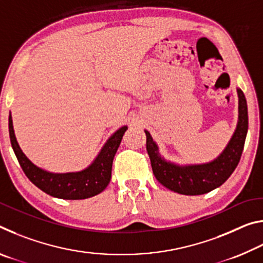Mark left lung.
Segmentation results:
<instances>
[{"label":"left lung","mask_w":263,"mask_h":263,"mask_svg":"<svg viewBox=\"0 0 263 263\" xmlns=\"http://www.w3.org/2000/svg\"><path fill=\"white\" fill-rule=\"evenodd\" d=\"M239 122L232 139L215 161L195 166H176L161 158L159 148L148 131L146 133V148L152 171L160 183L169 190L182 195H202L220 186L237 168L241 158L248 130L247 102L241 89H238Z\"/></svg>","instance_id":"left-lung-1"}]
</instances>
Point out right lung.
I'll use <instances>...</instances> for the list:
<instances>
[{
	"instance_id": "obj_1",
	"label": "right lung",
	"mask_w": 263,
	"mask_h": 263,
	"mask_svg": "<svg viewBox=\"0 0 263 263\" xmlns=\"http://www.w3.org/2000/svg\"><path fill=\"white\" fill-rule=\"evenodd\" d=\"M126 128L127 126L121 127L109 138L95 161L87 169L79 173L53 174L34 166L22 152L12 127L11 115H9V136H10L11 146L25 175L44 193L62 199L89 198L102 193L106 188L111 179V168H112L115 154Z\"/></svg>"
}]
</instances>
